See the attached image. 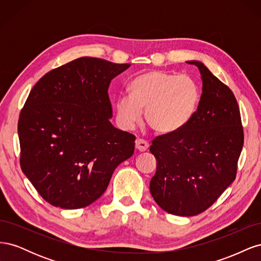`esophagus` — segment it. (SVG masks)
<instances>
[{
	"label": "esophagus",
	"instance_id": "obj_1",
	"mask_svg": "<svg viewBox=\"0 0 261 261\" xmlns=\"http://www.w3.org/2000/svg\"><path fill=\"white\" fill-rule=\"evenodd\" d=\"M135 147H136V149L138 150V151H140V152H143V151H146V150L149 148V144L147 143L146 140H144V139H137L136 140V144H135Z\"/></svg>",
	"mask_w": 261,
	"mask_h": 261
}]
</instances>
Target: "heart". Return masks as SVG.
<instances>
[{
    "label": "heart",
    "instance_id": "1",
    "mask_svg": "<svg viewBox=\"0 0 261 261\" xmlns=\"http://www.w3.org/2000/svg\"><path fill=\"white\" fill-rule=\"evenodd\" d=\"M129 96L116 100V121L133 129L141 120L158 134L176 132L189 121L198 106L199 87L188 75L149 70L136 76L128 86Z\"/></svg>",
    "mask_w": 261,
    "mask_h": 261
}]
</instances>
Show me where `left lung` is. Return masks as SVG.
Wrapping results in <instances>:
<instances>
[{"mask_svg": "<svg viewBox=\"0 0 261 261\" xmlns=\"http://www.w3.org/2000/svg\"><path fill=\"white\" fill-rule=\"evenodd\" d=\"M201 74L197 111L150 146L156 171L150 180L154 201L171 215L192 217L207 210L232 184L244 144L240 108L232 90L201 62L188 61Z\"/></svg>", "mask_w": 261, "mask_h": 261, "instance_id": "left-lung-1", "label": "left lung"}]
</instances>
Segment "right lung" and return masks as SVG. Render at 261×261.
Segmentation results:
<instances>
[{
  "label": "right lung",
  "mask_w": 261,
  "mask_h": 261,
  "mask_svg": "<svg viewBox=\"0 0 261 261\" xmlns=\"http://www.w3.org/2000/svg\"><path fill=\"white\" fill-rule=\"evenodd\" d=\"M129 66L80 58L50 70L31 89L18 120L20 167L52 206H89L133 155L136 137L110 122L108 93Z\"/></svg>",
  "instance_id": "right-lung-1"
}]
</instances>
